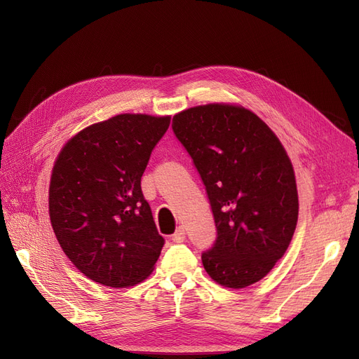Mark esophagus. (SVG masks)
<instances>
[{"instance_id": "esophagus-1", "label": "esophagus", "mask_w": 359, "mask_h": 359, "mask_svg": "<svg viewBox=\"0 0 359 359\" xmlns=\"http://www.w3.org/2000/svg\"><path fill=\"white\" fill-rule=\"evenodd\" d=\"M184 240H186V231H184V227H178L177 232L172 235V241L173 243H182Z\"/></svg>"}]
</instances>
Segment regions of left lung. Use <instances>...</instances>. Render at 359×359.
Masks as SVG:
<instances>
[{
	"label": "left lung",
	"mask_w": 359,
	"mask_h": 359,
	"mask_svg": "<svg viewBox=\"0 0 359 359\" xmlns=\"http://www.w3.org/2000/svg\"><path fill=\"white\" fill-rule=\"evenodd\" d=\"M208 194L217 227L202 264L217 283L241 289L283 257L298 222L292 163L262 119L243 106L211 103L172 119Z\"/></svg>",
	"instance_id": "8db88e82"
}]
</instances>
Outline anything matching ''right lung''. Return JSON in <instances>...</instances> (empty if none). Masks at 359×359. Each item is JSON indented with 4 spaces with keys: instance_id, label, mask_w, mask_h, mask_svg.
<instances>
[{
    "instance_id": "obj_1",
    "label": "right lung",
    "mask_w": 359,
    "mask_h": 359,
    "mask_svg": "<svg viewBox=\"0 0 359 359\" xmlns=\"http://www.w3.org/2000/svg\"><path fill=\"white\" fill-rule=\"evenodd\" d=\"M170 116L121 114L83 128L52 169L49 215L62 252L109 287L145 280L165 244L140 189Z\"/></svg>"
}]
</instances>
